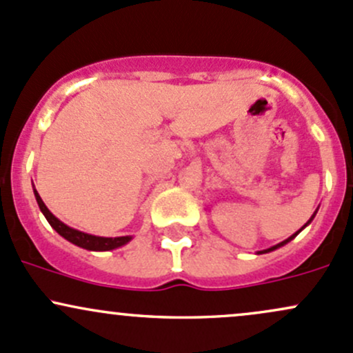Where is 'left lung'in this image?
Segmentation results:
<instances>
[{
	"mask_svg": "<svg viewBox=\"0 0 353 353\" xmlns=\"http://www.w3.org/2000/svg\"><path fill=\"white\" fill-rule=\"evenodd\" d=\"M313 218H314V214H313V216H311V220H313ZM311 220H310V221H311ZM310 221H307V223H310ZM307 223H306V225H307ZM306 225H304V226H306ZM304 226H303V228H304ZM303 228H301V230H303ZM301 230H299V232H301ZM299 232H296V233H294V235H291V236H289V239H285V240H284V242H281V243H277V245H274V247H270V248H267V250H262V252H257V254H267V252H272V250H276V248H279V247H283V245H285V243H288V242H291V240H292V239H294V236H296V235H298V233H299Z\"/></svg>",
	"mask_w": 353,
	"mask_h": 353,
	"instance_id": "left-lung-1",
	"label": "left lung"
}]
</instances>
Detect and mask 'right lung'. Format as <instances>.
<instances>
[{
    "instance_id": "right-lung-1",
    "label": "right lung",
    "mask_w": 353,
    "mask_h": 353,
    "mask_svg": "<svg viewBox=\"0 0 353 353\" xmlns=\"http://www.w3.org/2000/svg\"><path fill=\"white\" fill-rule=\"evenodd\" d=\"M33 194H35V199H37V203H39L40 211H42L43 216L47 218V221H49L52 228H54L55 232L59 233V235L64 236V239L68 240V242L77 245V247L86 248V250L106 252V250H113V248L121 247V245L128 243L130 240H132V236H130V235H127V236H114V239H108V236L89 235V233L79 232V230H76V228H70V226H68L65 223H62V221L59 220V218H55L54 214L50 213L49 208L46 206V203L42 201V198H40V194L35 191V189H33Z\"/></svg>"
}]
</instances>
